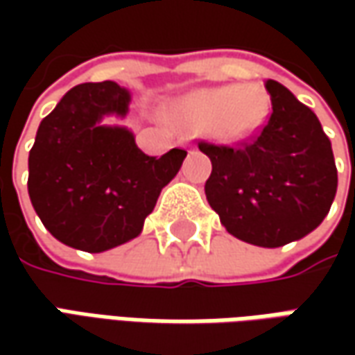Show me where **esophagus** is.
<instances>
[{"mask_svg": "<svg viewBox=\"0 0 355 355\" xmlns=\"http://www.w3.org/2000/svg\"><path fill=\"white\" fill-rule=\"evenodd\" d=\"M185 148H191V146H189V142H185Z\"/></svg>", "mask_w": 355, "mask_h": 355, "instance_id": "obj_1", "label": "esophagus"}]
</instances>
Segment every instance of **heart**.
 <instances>
[{"instance_id":"heart-1","label":"heart","mask_w":355,"mask_h":355,"mask_svg":"<svg viewBox=\"0 0 355 355\" xmlns=\"http://www.w3.org/2000/svg\"><path fill=\"white\" fill-rule=\"evenodd\" d=\"M178 116L205 126L219 142H243L263 126L268 114V96L259 87L223 85L185 94L175 106Z\"/></svg>"}]
</instances>
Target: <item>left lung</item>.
<instances>
[{"label":"left lung","mask_w":355,"mask_h":355,"mask_svg":"<svg viewBox=\"0 0 355 355\" xmlns=\"http://www.w3.org/2000/svg\"><path fill=\"white\" fill-rule=\"evenodd\" d=\"M272 114L254 142H201L211 159L205 196L227 233L265 249L306 237L328 215L338 189L332 144L316 114L286 87L266 80Z\"/></svg>","instance_id":"8db88e82"}]
</instances>
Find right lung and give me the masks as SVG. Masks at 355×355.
I'll return each instance as SVG.
<instances>
[{
	"instance_id": "right-lung-1",
	"label": "right lung",
	"mask_w": 355,
	"mask_h": 355,
	"mask_svg": "<svg viewBox=\"0 0 355 355\" xmlns=\"http://www.w3.org/2000/svg\"><path fill=\"white\" fill-rule=\"evenodd\" d=\"M132 96L114 80L76 85L41 120L29 152L27 189L35 213L57 241L87 252L136 239L187 152L144 154L124 124Z\"/></svg>"
}]
</instances>
